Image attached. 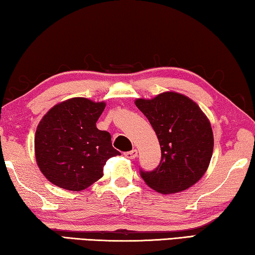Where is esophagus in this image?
<instances>
[{
	"instance_id": "esophagus-1",
	"label": "esophagus",
	"mask_w": 255,
	"mask_h": 255,
	"mask_svg": "<svg viewBox=\"0 0 255 255\" xmlns=\"http://www.w3.org/2000/svg\"><path fill=\"white\" fill-rule=\"evenodd\" d=\"M137 154H138L137 150L136 149H132V150H129V152L125 153V156H126L129 159H133V158L137 157Z\"/></svg>"
}]
</instances>
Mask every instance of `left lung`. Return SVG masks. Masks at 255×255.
Here are the masks:
<instances>
[{
  "mask_svg": "<svg viewBox=\"0 0 255 255\" xmlns=\"http://www.w3.org/2000/svg\"><path fill=\"white\" fill-rule=\"evenodd\" d=\"M135 105L152 125L162 152L156 169L140 171L145 183L164 195L192 187L206 173L213 155L209 119L195 101L176 92L136 99Z\"/></svg>",
  "mask_w": 255,
  "mask_h": 255,
  "instance_id": "8db88e82",
  "label": "left lung"
}]
</instances>
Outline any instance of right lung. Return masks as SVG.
Segmentation results:
<instances>
[{
	"label": "right lung",
	"mask_w": 255,
	"mask_h": 255,
	"mask_svg": "<svg viewBox=\"0 0 255 255\" xmlns=\"http://www.w3.org/2000/svg\"><path fill=\"white\" fill-rule=\"evenodd\" d=\"M105 102L72 98L42 117L34 135V155L41 173L57 187L81 191L102 178L110 157L120 155L111 136L97 122Z\"/></svg>",
	"instance_id": "right-lung-1"
}]
</instances>
